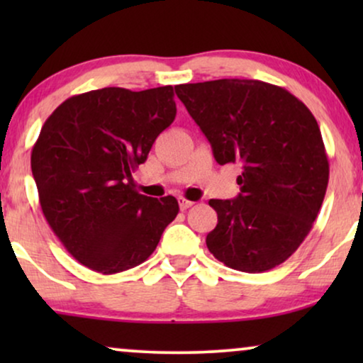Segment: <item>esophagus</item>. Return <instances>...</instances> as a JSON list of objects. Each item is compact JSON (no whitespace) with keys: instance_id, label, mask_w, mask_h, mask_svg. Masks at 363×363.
I'll return each instance as SVG.
<instances>
[{"instance_id":"esophagus-1","label":"esophagus","mask_w":363,"mask_h":363,"mask_svg":"<svg viewBox=\"0 0 363 363\" xmlns=\"http://www.w3.org/2000/svg\"><path fill=\"white\" fill-rule=\"evenodd\" d=\"M178 203H180V210H188V208H191L193 205H195V203L193 201H190V200H186V198H178Z\"/></svg>"}]
</instances>
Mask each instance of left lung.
Returning <instances> with one entry per match:
<instances>
[{"label":"left lung","instance_id":"1","mask_svg":"<svg viewBox=\"0 0 363 363\" xmlns=\"http://www.w3.org/2000/svg\"><path fill=\"white\" fill-rule=\"evenodd\" d=\"M175 92L216 162L242 165L240 195L210 200L218 225L208 250L251 274L282 264L309 235L329 183L315 117L284 87L255 79L180 84Z\"/></svg>","mask_w":363,"mask_h":363}]
</instances>
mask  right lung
<instances>
[{
  "instance_id": "1",
  "label": "right lung",
  "mask_w": 363,
  "mask_h": 363,
  "mask_svg": "<svg viewBox=\"0 0 363 363\" xmlns=\"http://www.w3.org/2000/svg\"><path fill=\"white\" fill-rule=\"evenodd\" d=\"M172 86L106 87L64 101L44 122L31 170L44 218L89 269L116 274L155 251L175 196L140 195L132 173L177 116Z\"/></svg>"
}]
</instances>
